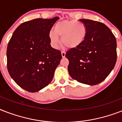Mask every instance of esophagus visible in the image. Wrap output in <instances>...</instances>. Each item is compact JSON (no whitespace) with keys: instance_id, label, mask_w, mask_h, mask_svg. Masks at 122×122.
<instances>
[{"instance_id":"obj_1","label":"esophagus","mask_w":122,"mask_h":122,"mask_svg":"<svg viewBox=\"0 0 122 122\" xmlns=\"http://www.w3.org/2000/svg\"><path fill=\"white\" fill-rule=\"evenodd\" d=\"M65 55H66V53H65V52H61V56H62V57H65Z\"/></svg>"}]
</instances>
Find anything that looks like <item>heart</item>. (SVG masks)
Segmentation results:
<instances>
[{"label":"heart","instance_id":"1","mask_svg":"<svg viewBox=\"0 0 122 122\" xmlns=\"http://www.w3.org/2000/svg\"><path fill=\"white\" fill-rule=\"evenodd\" d=\"M87 35V28L81 22L75 20H64L54 26V31L49 33L51 45L56 49L61 37L62 44L69 49H75L81 45Z\"/></svg>","mask_w":122,"mask_h":122}]
</instances>
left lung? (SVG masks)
I'll return each mask as SVG.
<instances>
[{"label":"left lung","instance_id":"1","mask_svg":"<svg viewBox=\"0 0 122 122\" xmlns=\"http://www.w3.org/2000/svg\"><path fill=\"white\" fill-rule=\"evenodd\" d=\"M87 28L84 42L66 54L71 77L89 85L102 82L117 61V41L110 28L99 21L81 19Z\"/></svg>","mask_w":122,"mask_h":122}]
</instances>
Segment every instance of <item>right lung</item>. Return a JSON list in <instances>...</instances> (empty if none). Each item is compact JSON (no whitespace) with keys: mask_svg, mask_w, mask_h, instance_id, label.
<instances>
[{"mask_svg":"<svg viewBox=\"0 0 122 122\" xmlns=\"http://www.w3.org/2000/svg\"><path fill=\"white\" fill-rule=\"evenodd\" d=\"M59 19L38 18L21 24L7 48V66L11 78L22 89L35 92L49 85L62 59L51 46L49 33Z\"/></svg>","mask_w":122,"mask_h":122,"instance_id":"right-lung-1","label":"right lung"}]
</instances>
